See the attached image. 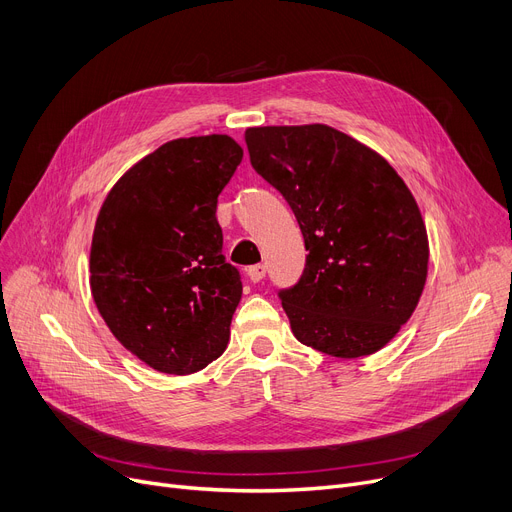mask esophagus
Segmentation results:
<instances>
[{"mask_svg": "<svg viewBox=\"0 0 512 512\" xmlns=\"http://www.w3.org/2000/svg\"><path fill=\"white\" fill-rule=\"evenodd\" d=\"M247 274H249V280H251V282H261V280L265 278V265H263V263L251 265L249 270H247Z\"/></svg>", "mask_w": 512, "mask_h": 512, "instance_id": "1", "label": "esophagus"}]
</instances>
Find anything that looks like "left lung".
Segmentation results:
<instances>
[{
    "instance_id": "obj_1",
    "label": "left lung",
    "mask_w": 512,
    "mask_h": 512,
    "mask_svg": "<svg viewBox=\"0 0 512 512\" xmlns=\"http://www.w3.org/2000/svg\"><path fill=\"white\" fill-rule=\"evenodd\" d=\"M245 141L309 251L299 282L278 292L292 334L338 359L380 351L427 278V232L407 184L382 155L326 124L247 128Z\"/></svg>"
}]
</instances>
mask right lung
<instances>
[{"mask_svg": "<svg viewBox=\"0 0 512 512\" xmlns=\"http://www.w3.org/2000/svg\"><path fill=\"white\" fill-rule=\"evenodd\" d=\"M240 161L228 134L170 141L114 184L97 215L93 301L157 371L195 373L226 351L242 282L222 255L215 209Z\"/></svg>", "mask_w": 512, "mask_h": 512, "instance_id": "add662e5", "label": "right lung"}]
</instances>
